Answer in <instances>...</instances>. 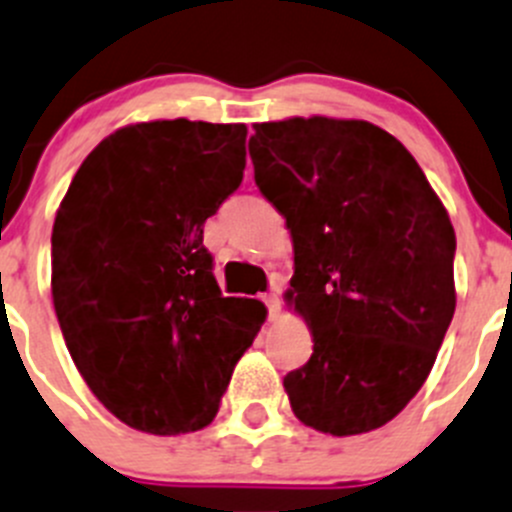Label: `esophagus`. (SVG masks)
Here are the masks:
<instances>
[{"instance_id": "obj_1", "label": "esophagus", "mask_w": 512, "mask_h": 512, "mask_svg": "<svg viewBox=\"0 0 512 512\" xmlns=\"http://www.w3.org/2000/svg\"><path fill=\"white\" fill-rule=\"evenodd\" d=\"M262 302L267 305L270 320H277V317H280V295H277V292H267V295H262Z\"/></svg>"}]
</instances>
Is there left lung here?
<instances>
[{
    "instance_id": "obj_1",
    "label": "left lung",
    "mask_w": 512,
    "mask_h": 512,
    "mask_svg": "<svg viewBox=\"0 0 512 512\" xmlns=\"http://www.w3.org/2000/svg\"><path fill=\"white\" fill-rule=\"evenodd\" d=\"M255 182L295 247L312 355L282 385L320 433L360 435L423 388L455 312V230L415 157L362 119L255 124Z\"/></svg>"
}]
</instances>
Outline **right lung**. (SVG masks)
<instances>
[{"instance_id": "add662e5", "label": "right lung", "mask_w": 512, "mask_h": 512, "mask_svg": "<svg viewBox=\"0 0 512 512\" xmlns=\"http://www.w3.org/2000/svg\"><path fill=\"white\" fill-rule=\"evenodd\" d=\"M245 124L157 119L104 137L52 230V300L99 403L152 435L212 423L265 305L225 297L205 220L240 187Z\"/></svg>"}]
</instances>
